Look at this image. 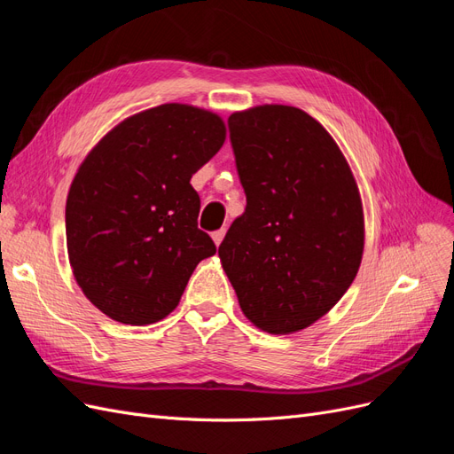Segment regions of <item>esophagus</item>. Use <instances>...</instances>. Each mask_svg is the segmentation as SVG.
I'll list each match as a JSON object with an SVG mask.
<instances>
[{
  "label": "esophagus",
  "instance_id": "obj_1",
  "mask_svg": "<svg viewBox=\"0 0 454 454\" xmlns=\"http://www.w3.org/2000/svg\"><path fill=\"white\" fill-rule=\"evenodd\" d=\"M223 237H225V229H219V231H214V232H212V239H214L215 246H219V244H222Z\"/></svg>",
  "mask_w": 454,
  "mask_h": 454
}]
</instances>
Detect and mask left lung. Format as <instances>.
<instances>
[{"instance_id": "1", "label": "left lung", "mask_w": 454, "mask_h": 454, "mask_svg": "<svg viewBox=\"0 0 454 454\" xmlns=\"http://www.w3.org/2000/svg\"><path fill=\"white\" fill-rule=\"evenodd\" d=\"M246 210L219 246L242 312L267 333L305 329L356 278L364 214L348 164L303 109L259 106L227 121Z\"/></svg>"}]
</instances>
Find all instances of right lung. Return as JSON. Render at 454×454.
<instances>
[{
    "mask_svg": "<svg viewBox=\"0 0 454 454\" xmlns=\"http://www.w3.org/2000/svg\"><path fill=\"white\" fill-rule=\"evenodd\" d=\"M225 142L215 114L162 104L122 121L81 164L66 202L67 255L90 303L130 325L162 320L215 244L191 177Z\"/></svg>",
    "mask_w": 454,
    "mask_h": 454,
    "instance_id": "obj_1",
    "label": "right lung"
}]
</instances>
